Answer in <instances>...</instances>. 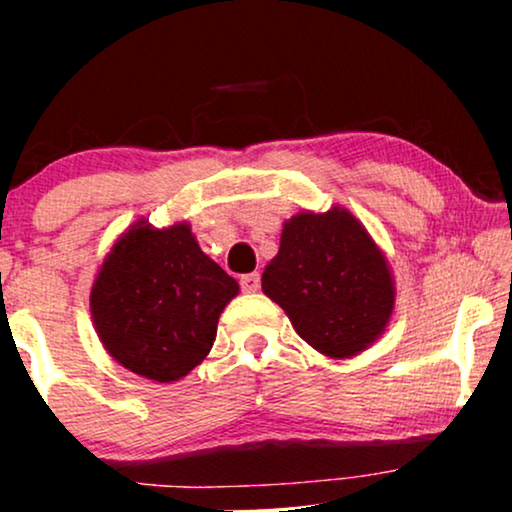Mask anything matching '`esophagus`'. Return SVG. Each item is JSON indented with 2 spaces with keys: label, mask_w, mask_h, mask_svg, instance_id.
I'll list each match as a JSON object with an SVG mask.
<instances>
[{
  "label": "esophagus",
  "mask_w": 512,
  "mask_h": 512,
  "mask_svg": "<svg viewBox=\"0 0 512 512\" xmlns=\"http://www.w3.org/2000/svg\"><path fill=\"white\" fill-rule=\"evenodd\" d=\"M240 286H242V291H258V286H261V275H258V272H249V275H242Z\"/></svg>",
  "instance_id": "obj_1"
}]
</instances>
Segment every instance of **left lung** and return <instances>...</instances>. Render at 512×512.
<instances>
[{
  "label": "left lung",
  "mask_w": 512,
  "mask_h": 512,
  "mask_svg": "<svg viewBox=\"0 0 512 512\" xmlns=\"http://www.w3.org/2000/svg\"><path fill=\"white\" fill-rule=\"evenodd\" d=\"M261 284L300 338L333 359L373 345L394 310V282L382 251L340 207L286 221L279 254Z\"/></svg>",
  "instance_id": "left-lung-1"
}]
</instances>
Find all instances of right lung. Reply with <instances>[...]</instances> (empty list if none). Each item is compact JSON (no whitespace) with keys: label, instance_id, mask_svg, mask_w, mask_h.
I'll list each match as a JSON object with an SVG mask.
<instances>
[{"label":"right lung","instance_id":"right-lung-1","mask_svg":"<svg viewBox=\"0 0 512 512\" xmlns=\"http://www.w3.org/2000/svg\"><path fill=\"white\" fill-rule=\"evenodd\" d=\"M240 286L202 254L186 223H137L104 258L90 291L102 345L132 373L174 382L209 354Z\"/></svg>","mask_w":512,"mask_h":512}]
</instances>
